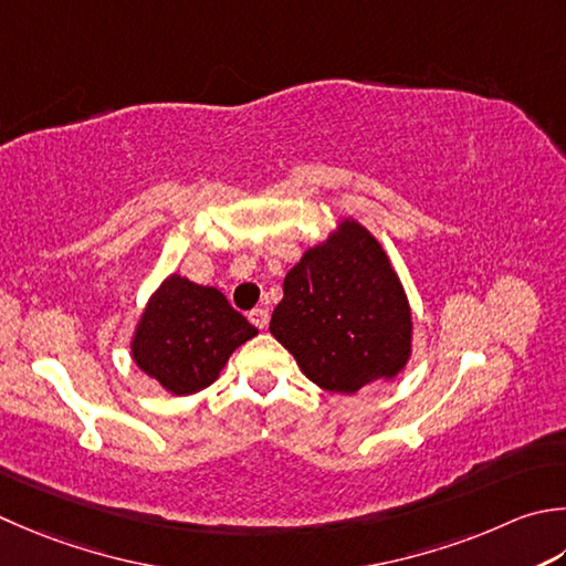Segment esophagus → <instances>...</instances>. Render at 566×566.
Here are the masks:
<instances>
[{
  "mask_svg": "<svg viewBox=\"0 0 566 566\" xmlns=\"http://www.w3.org/2000/svg\"><path fill=\"white\" fill-rule=\"evenodd\" d=\"M250 321H252V326H258L260 331L268 328V324H270L268 308H252V312H250Z\"/></svg>",
  "mask_w": 566,
  "mask_h": 566,
  "instance_id": "obj_1",
  "label": "esophagus"
}]
</instances>
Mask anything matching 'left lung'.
Returning a JSON list of instances; mask_svg holds the SVG:
<instances>
[{
	"label": "left lung",
	"instance_id": "8db88e82",
	"mask_svg": "<svg viewBox=\"0 0 566 566\" xmlns=\"http://www.w3.org/2000/svg\"><path fill=\"white\" fill-rule=\"evenodd\" d=\"M270 334L328 392L356 395L407 368L412 306L390 254L360 220L340 218L286 272Z\"/></svg>",
	"mask_w": 566,
	"mask_h": 566
}]
</instances>
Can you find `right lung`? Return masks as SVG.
I'll return each instance as SVG.
<instances>
[{
    "mask_svg": "<svg viewBox=\"0 0 566 566\" xmlns=\"http://www.w3.org/2000/svg\"><path fill=\"white\" fill-rule=\"evenodd\" d=\"M254 336L258 328L223 292L171 272L144 304L129 356L166 392L186 397L213 385L235 348Z\"/></svg>",
    "mask_w": 566,
    "mask_h": 566,
    "instance_id": "1",
    "label": "right lung"
}]
</instances>
